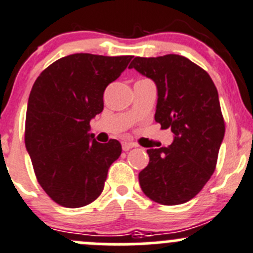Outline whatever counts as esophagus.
<instances>
[{
    "mask_svg": "<svg viewBox=\"0 0 253 253\" xmlns=\"http://www.w3.org/2000/svg\"><path fill=\"white\" fill-rule=\"evenodd\" d=\"M135 146L134 142H129V141H123L122 142V147H123L124 151H129L130 149H132V147Z\"/></svg>",
    "mask_w": 253,
    "mask_h": 253,
    "instance_id": "1",
    "label": "esophagus"
}]
</instances>
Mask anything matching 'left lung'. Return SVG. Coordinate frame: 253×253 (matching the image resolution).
I'll use <instances>...</instances> for the list:
<instances>
[{"mask_svg":"<svg viewBox=\"0 0 253 253\" xmlns=\"http://www.w3.org/2000/svg\"><path fill=\"white\" fill-rule=\"evenodd\" d=\"M129 69L155 82V121L174 135L169 146L147 150L150 161L139 173L140 187L156 203H186L211 177L224 139L216 87L208 72L181 55L137 56Z\"/></svg>","mask_w":253,"mask_h":253,"instance_id":"left-lung-1","label":"left lung"}]
</instances>
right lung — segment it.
I'll use <instances>...</instances> for the list:
<instances>
[{"mask_svg": "<svg viewBox=\"0 0 253 253\" xmlns=\"http://www.w3.org/2000/svg\"><path fill=\"white\" fill-rule=\"evenodd\" d=\"M132 56L80 52L52 62L36 80L26 116L27 151L45 193L66 208L92 203L104 188L111 165L121 156L118 140L107 144L89 134L103 111V93Z\"/></svg>", "mask_w": 253, "mask_h": 253, "instance_id": "1", "label": "right lung"}]
</instances>
